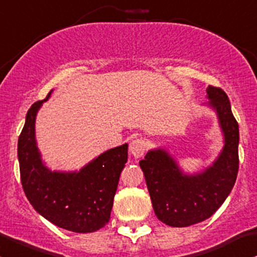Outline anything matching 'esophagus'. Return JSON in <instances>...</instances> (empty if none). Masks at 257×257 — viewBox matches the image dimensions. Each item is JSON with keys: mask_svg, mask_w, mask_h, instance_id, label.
<instances>
[{"mask_svg": "<svg viewBox=\"0 0 257 257\" xmlns=\"http://www.w3.org/2000/svg\"><path fill=\"white\" fill-rule=\"evenodd\" d=\"M145 148H147V144L143 139H134L132 140L131 144H129V153L133 156L134 159H139L144 155Z\"/></svg>", "mask_w": 257, "mask_h": 257, "instance_id": "1", "label": "esophagus"}]
</instances>
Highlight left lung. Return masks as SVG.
Segmentation results:
<instances>
[{"mask_svg": "<svg viewBox=\"0 0 257 257\" xmlns=\"http://www.w3.org/2000/svg\"><path fill=\"white\" fill-rule=\"evenodd\" d=\"M206 106L217 115L223 148L213 163L186 172L166 148H154L139 165L144 172L154 212L170 226H190L215 213L234 187L239 169V125L221 88L208 86Z\"/></svg>", "mask_w": 257, "mask_h": 257, "instance_id": "1", "label": "left lung"}]
</instances>
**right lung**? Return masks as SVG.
Here are the masks:
<instances>
[{"instance_id":"1","label":"right lung","mask_w":257,"mask_h":257,"mask_svg":"<svg viewBox=\"0 0 257 257\" xmlns=\"http://www.w3.org/2000/svg\"><path fill=\"white\" fill-rule=\"evenodd\" d=\"M51 92L29 108L18 139L22 186L29 203L50 223L74 233H92L109 221L128 144L103 151L80 170H51L36 137L37 114Z\"/></svg>"}]
</instances>
